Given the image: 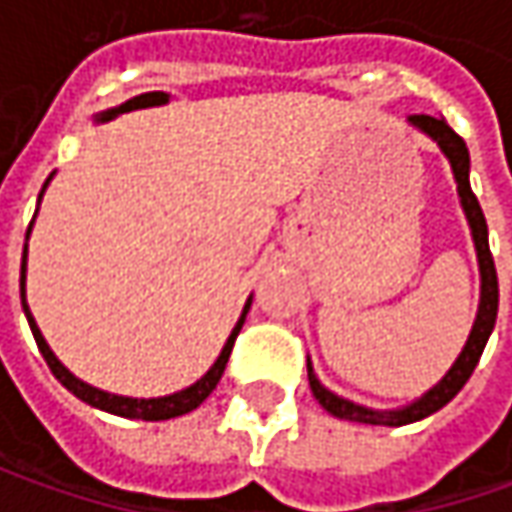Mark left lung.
I'll return each mask as SVG.
<instances>
[{
  "label": "left lung",
  "mask_w": 512,
  "mask_h": 512,
  "mask_svg": "<svg viewBox=\"0 0 512 512\" xmlns=\"http://www.w3.org/2000/svg\"><path fill=\"white\" fill-rule=\"evenodd\" d=\"M413 128H419L422 133H427L442 153L447 156L450 168H453V176H456V187H459V199H462L464 216H467V225H470V233H473V245H476V256H479V273H482V299H479V313H476V322H473V330L467 336V344L459 353V359L453 362V367L444 373V379L436 387H430L424 393L422 399H416L407 407H399V410H370V407H362V404H353L330 393L325 384L316 379L313 373V364L307 359V382H310V390L313 396L319 399V404L325 407L327 413H333L336 419H347V422H359V424H384V427H402V424L419 422L424 416L442 410L444 404L450 402L459 390H462L467 379L473 376L476 364L482 359L484 344L493 333V325H496V313H499V276H496V265H493V253H490V245H487V222H484L482 205L470 187V153H467V145L464 139L450 128L444 119L439 116H410L407 119Z\"/></svg>",
  "instance_id": "left-lung-1"
}]
</instances>
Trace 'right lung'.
Segmentation results:
<instances>
[{"label": "right lung", "instance_id": "add662e5", "mask_svg": "<svg viewBox=\"0 0 512 512\" xmlns=\"http://www.w3.org/2000/svg\"><path fill=\"white\" fill-rule=\"evenodd\" d=\"M168 99L170 96L168 93H162V90L142 93V96H133V99H128V102H125V105H119V108H110V110H105V113H99V116H96V122H110L113 116H119V113H128V110H136V108L165 105ZM48 182H45V187H48ZM45 187H42V190H45ZM39 199H42V193H39ZM30 227H33V222L28 225V236H30ZM25 270H28V242H25V250H22V276H19V290H22V310H25V316H28L30 333H33L36 344H39V353L45 356L50 373H53L59 382L65 384V387H68L76 399L88 402L90 407H99V410H105V413H113V416H125V419L165 422V419H176V416H185V413H190V410H196V407L205 402L207 396L216 390V384H219V379H222V373H225V364H227V359H230V350H233V342H236L239 330H242V325H245L247 310H250V299H247L245 310H242V316H239L236 327L230 330V336H227V342H225V347H222V353H219V359L213 362V367L207 370L199 382L190 384V387H185V390H179V393H173V396H162V399H130V396H116V393H105V390H99V387H90L88 382L76 379L68 367L59 362L56 356H53V350H50L48 342H45L42 330L36 327V319L30 316V307H28V302H25Z\"/></svg>", "mask_w": 512, "mask_h": 512}]
</instances>
